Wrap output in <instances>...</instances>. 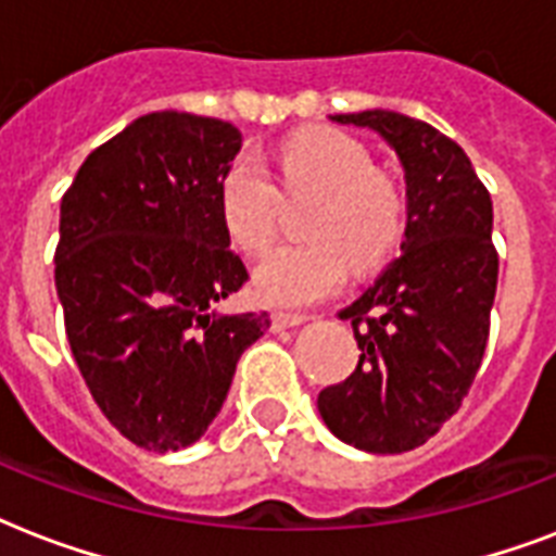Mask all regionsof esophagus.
Here are the masks:
<instances>
[{"label":"esophagus","instance_id":"1","mask_svg":"<svg viewBox=\"0 0 556 556\" xmlns=\"http://www.w3.org/2000/svg\"><path fill=\"white\" fill-rule=\"evenodd\" d=\"M305 320H308L305 314L277 312V314H274V317H270V326H274V331H282V329H294V326H303Z\"/></svg>","mask_w":556,"mask_h":556}]
</instances>
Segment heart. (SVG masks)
<instances>
[{"label":"heart","instance_id":"b5f03b06","mask_svg":"<svg viewBox=\"0 0 556 556\" xmlns=\"http://www.w3.org/2000/svg\"><path fill=\"white\" fill-rule=\"evenodd\" d=\"M286 192H320L305 222L312 242L286 244L253 274L262 303L303 308L334 294L349 268L375 270L392 256L406 225L404 190L375 169L364 143L338 129H308L279 147ZM218 216L230 242L262 256L277 239V187L256 155H236L218 181Z\"/></svg>","mask_w":556,"mask_h":556}]
</instances>
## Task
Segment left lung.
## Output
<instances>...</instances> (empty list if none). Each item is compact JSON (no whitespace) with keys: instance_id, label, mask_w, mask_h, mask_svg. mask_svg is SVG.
<instances>
[{"instance_id":"obj_1","label":"left lung","mask_w":556,"mask_h":556,"mask_svg":"<svg viewBox=\"0 0 556 556\" xmlns=\"http://www.w3.org/2000/svg\"><path fill=\"white\" fill-rule=\"evenodd\" d=\"M395 150L406 181L401 256L340 312L361 361L317 395L323 421L366 453L421 447L465 401L482 364L500 256L493 204L465 150L424 121L369 109L331 115Z\"/></svg>"}]
</instances>
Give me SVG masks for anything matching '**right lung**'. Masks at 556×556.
I'll return each instance as SVG.
<instances>
[{
    "instance_id": "add662e5",
    "label": "right lung",
    "mask_w": 556,
    "mask_h": 556,
    "mask_svg": "<svg viewBox=\"0 0 556 556\" xmlns=\"http://www.w3.org/2000/svg\"><path fill=\"white\" fill-rule=\"evenodd\" d=\"M239 150L227 121L152 112L100 143L60 201L68 346L112 427L152 453L204 435L242 352L270 326L265 312H216L248 279L218 216Z\"/></svg>"
}]
</instances>
